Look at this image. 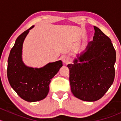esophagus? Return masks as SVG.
I'll return each instance as SVG.
<instances>
[{
    "label": "esophagus",
    "instance_id": "obj_1",
    "mask_svg": "<svg viewBox=\"0 0 121 121\" xmlns=\"http://www.w3.org/2000/svg\"><path fill=\"white\" fill-rule=\"evenodd\" d=\"M62 61H63V63H65V64H67V63H68L69 62L70 59H69V58L68 57V56H64L62 57Z\"/></svg>",
    "mask_w": 121,
    "mask_h": 121
}]
</instances>
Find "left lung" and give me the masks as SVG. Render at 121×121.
<instances>
[{"label": "left lung", "instance_id": "1", "mask_svg": "<svg viewBox=\"0 0 121 121\" xmlns=\"http://www.w3.org/2000/svg\"><path fill=\"white\" fill-rule=\"evenodd\" d=\"M93 40L86 52L73 64H68L71 90L75 97L84 101H95L102 98L112 84L115 78L116 52L111 40L94 26Z\"/></svg>", "mask_w": 121, "mask_h": 121}]
</instances>
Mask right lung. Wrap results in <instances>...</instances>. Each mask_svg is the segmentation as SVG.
Segmentation results:
<instances>
[{
	"mask_svg": "<svg viewBox=\"0 0 121 121\" xmlns=\"http://www.w3.org/2000/svg\"><path fill=\"white\" fill-rule=\"evenodd\" d=\"M32 26L17 38L10 52L7 75L13 90L23 99L36 102L45 98L49 91L52 79L63 66L61 60L48 63L40 68L27 67L23 64L22 53L23 41Z\"/></svg>",
	"mask_w": 121,
	"mask_h": 121,
	"instance_id": "1",
	"label": "right lung"
}]
</instances>
